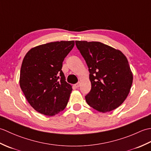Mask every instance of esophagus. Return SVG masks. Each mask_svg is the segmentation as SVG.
I'll use <instances>...</instances> for the list:
<instances>
[{
	"mask_svg": "<svg viewBox=\"0 0 151 151\" xmlns=\"http://www.w3.org/2000/svg\"><path fill=\"white\" fill-rule=\"evenodd\" d=\"M74 86H75V88H79L80 86H81V82H78V83H76V84L74 85Z\"/></svg>",
	"mask_w": 151,
	"mask_h": 151,
	"instance_id": "1",
	"label": "esophagus"
}]
</instances>
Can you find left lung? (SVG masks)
Returning a JSON list of instances; mask_svg holds the SVG:
<instances>
[{"instance_id": "left-lung-1", "label": "left lung", "mask_w": 151, "mask_h": 151, "mask_svg": "<svg viewBox=\"0 0 151 151\" xmlns=\"http://www.w3.org/2000/svg\"><path fill=\"white\" fill-rule=\"evenodd\" d=\"M89 72L90 91L85 96L88 105L108 112L123 103L129 95L133 76L126 56L120 50L97 41H76Z\"/></svg>"}]
</instances>
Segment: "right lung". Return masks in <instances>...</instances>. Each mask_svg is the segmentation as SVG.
Returning <instances> with one entry per match:
<instances>
[{
  "instance_id": "obj_1",
  "label": "right lung",
  "mask_w": 151,
  "mask_h": 151,
  "mask_svg": "<svg viewBox=\"0 0 151 151\" xmlns=\"http://www.w3.org/2000/svg\"><path fill=\"white\" fill-rule=\"evenodd\" d=\"M74 45V41L51 42L32 48L25 55L20 87L39 113L52 116L66 107L73 89L65 81L62 63Z\"/></svg>"
}]
</instances>
